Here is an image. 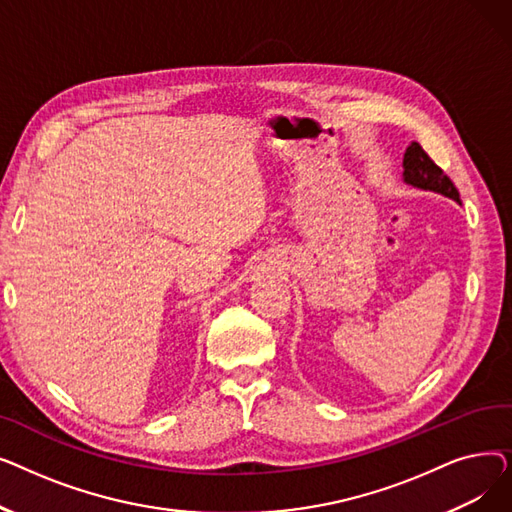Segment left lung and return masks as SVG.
Returning <instances> with one entry per match:
<instances>
[{
  "label": "left lung",
  "instance_id": "8db88e82",
  "mask_svg": "<svg viewBox=\"0 0 512 512\" xmlns=\"http://www.w3.org/2000/svg\"><path fill=\"white\" fill-rule=\"evenodd\" d=\"M402 166H405V182L423 191H434L444 197H450L461 203L459 191H456L454 182L444 174V170L436 164V161L425 153V149L419 143H411L407 147L405 159H402Z\"/></svg>",
  "mask_w": 512,
  "mask_h": 512
}]
</instances>
